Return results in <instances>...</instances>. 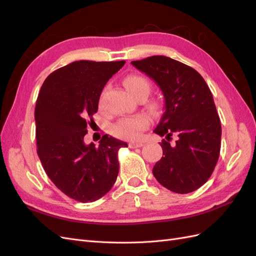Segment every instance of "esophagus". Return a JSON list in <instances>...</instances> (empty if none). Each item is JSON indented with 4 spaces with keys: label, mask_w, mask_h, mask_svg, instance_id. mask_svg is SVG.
I'll return each mask as SVG.
<instances>
[{
    "label": "esophagus",
    "mask_w": 256,
    "mask_h": 256,
    "mask_svg": "<svg viewBox=\"0 0 256 256\" xmlns=\"http://www.w3.org/2000/svg\"><path fill=\"white\" fill-rule=\"evenodd\" d=\"M143 143L142 142H131L129 143L130 148H138V147H142Z\"/></svg>",
    "instance_id": "obj_1"
}]
</instances>
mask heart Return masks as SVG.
<instances>
[{"label":"heart","instance_id":"1","mask_svg":"<svg viewBox=\"0 0 256 256\" xmlns=\"http://www.w3.org/2000/svg\"><path fill=\"white\" fill-rule=\"evenodd\" d=\"M125 86L134 98L142 95L148 96L150 90V84L146 78L140 74H129L125 78ZM102 96L99 99L102 104ZM150 120L145 115L128 116L120 120L112 127V134L122 140L136 141L142 136L143 131L148 127Z\"/></svg>","mask_w":256,"mask_h":256}]
</instances>
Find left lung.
<instances>
[{
  "instance_id": "left-lung-1",
  "label": "left lung",
  "mask_w": 256,
  "mask_h": 256,
  "mask_svg": "<svg viewBox=\"0 0 256 256\" xmlns=\"http://www.w3.org/2000/svg\"><path fill=\"white\" fill-rule=\"evenodd\" d=\"M160 88L164 112L154 132L164 136L156 180L176 193H189L212 176L221 147V122L212 92L196 69L164 56L131 62ZM172 136L176 141L170 143Z\"/></svg>"
}]
</instances>
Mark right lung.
Masks as SVG:
<instances>
[{
    "instance_id": "1",
    "label": "right lung",
    "mask_w": 256,
    "mask_h": 256,
    "mask_svg": "<svg viewBox=\"0 0 256 256\" xmlns=\"http://www.w3.org/2000/svg\"><path fill=\"white\" fill-rule=\"evenodd\" d=\"M125 64L76 60L44 80L35 106L37 154L52 182L69 198L90 203L109 192L118 175V152L127 143L104 134L99 145L84 136L102 92Z\"/></svg>"
}]
</instances>
